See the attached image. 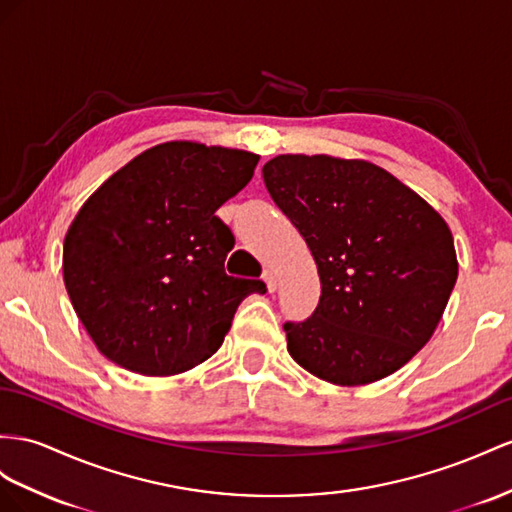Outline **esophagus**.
I'll return each mask as SVG.
<instances>
[{
	"label": "esophagus",
	"instance_id": "34e87169",
	"mask_svg": "<svg viewBox=\"0 0 512 512\" xmlns=\"http://www.w3.org/2000/svg\"><path fill=\"white\" fill-rule=\"evenodd\" d=\"M261 279L266 281V287H268V292H277V274H274L272 270H264V274H261Z\"/></svg>",
	"mask_w": 512,
	"mask_h": 512
}]
</instances>
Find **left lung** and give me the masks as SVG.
Returning a JSON list of instances; mask_svg holds the SVG:
<instances>
[{"label":"left lung","instance_id":"left-lung-1","mask_svg":"<svg viewBox=\"0 0 512 512\" xmlns=\"http://www.w3.org/2000/svg\"><path fill=\"white\" fill-rule=\"evenodd\" d=\"M264 181L316 259L322 294L285 322L292 359L357 387L400 370L435 333L458 277L452 231L385 168L331 155H277Z\"/></svg>","mask_w":512,"mask_h":512}]
</instances>
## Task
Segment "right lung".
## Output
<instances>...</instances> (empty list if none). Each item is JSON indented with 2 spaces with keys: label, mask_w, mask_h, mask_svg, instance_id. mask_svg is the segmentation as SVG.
Returning <instances> with one entry per match:
<instances>
[{
  "label": "right lung",
  "mask_w": 512,
  "mask_h": 512,
  "mask_svg": "<svg viewBox=\"0 0 512 512\" xmlns=\"http://www.w3.org/2000/svg\"><path fill=\"white\" fill-rule=\"evenodd\" d=\"M257 162L240 149L164 142L90 194L64 238L62 272L103 357L144 376L188 372L222 346L242 300L266 292L225 272L235 240L216 216Z\"/></svg>",
  "instance_id": "1"
}]
</instances>
